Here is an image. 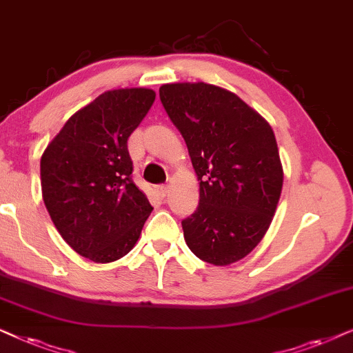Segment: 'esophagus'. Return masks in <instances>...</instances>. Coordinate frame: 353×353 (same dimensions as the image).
<instances>
[{"instance_id":"esophagus-1","label":"esophagus","mask_w":353,"mask_h":353,"mask_svg":"<svg viewBox=\"0 0 353 353\" xmlns=\"http://www.w3.org/2000/svg\"><path fill=\"white\" fill-rule=\"evenodd\" d=\"M154 192H157V195L159 196V199H164V196L168 195V185L154 187Z\"/></svg>"}]
</instances>
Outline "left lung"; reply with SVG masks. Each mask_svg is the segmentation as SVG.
I'll return each instance as SVG.
<instances>
[{
  "label": "left lung",
  "mask_w": 353,
  "mask_h": 353,
  "mask_svg": "<svg viewBox=\"0 0 353 353\" xmlns=\"http://www.w3.org/2000/svg\"><path fill=\"white\" fill-rule=\"evenodd\" d=\"M159 98L200 185L199 208L182 221L187 245L211 265H232L261 242L278 208L284 171L274 132L236 93L211 83H164Z\"/></svg>",
  "instance_id": "8db88e82"
}]
</instances>
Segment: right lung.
<instances>
[{
  "label": "right lung",
  "mask_w": 353,
  "mask_h": 353,
  "mask_svg": "<svg viewBox=\"0 0 353 353\" xmlns=\"http://www.w3.org/2000/svg\"><path fill=\"white\" fill-rule=\"evenodd\" d=\"M152 88H117L69 117L41 154V195L79 255L111 263L132 250L152 213L134 184L128 139L147 116Z\"/></svg>",
  "instance_id": "obj_1"
}]
</instances>
